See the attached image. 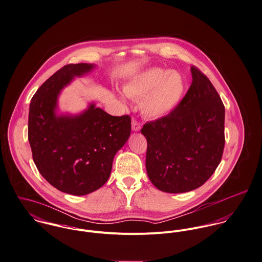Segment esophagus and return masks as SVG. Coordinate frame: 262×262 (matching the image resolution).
Returning <instances> with one entry per match:
<instances>
[{"mask_svg": "<svg viewBox=\"0 0 262 262\" xmlns=\"http://www.w3.org/2000/svg\"><path fill=\"white\" fill-rule=\"evenodd\" d=\"M141 123L137 120V119H133V121H132V128H133V130H135V132H138V130H140L141 129Z\"/></svg>", "mask_w": 262, "mask_h": 262, "instance_id": "34e87169", "label": "esophagus"}]
</instances>
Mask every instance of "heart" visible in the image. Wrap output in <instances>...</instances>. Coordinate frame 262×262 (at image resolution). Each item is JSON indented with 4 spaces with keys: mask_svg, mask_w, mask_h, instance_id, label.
I'll return each instance as SVG.
<instances>
[{
    "mask_svg": "<svg viewBox=\"0 0 262 262\" xmlns=\"http://www.w3.org/2000/svg\"><path fill=\"white\" fill-rule=\"evenodd\" d=\"M184 88V79L179 72L150 68L133 79L124 88V92L128 97L142 98L140 108L145 117L159 118L177 106Z\"/></svg>",
    "mask_w": 262,
    "mask_h": 262,
    "instance_id": "obj_1",
    "label": "heart"
}]
</instances>
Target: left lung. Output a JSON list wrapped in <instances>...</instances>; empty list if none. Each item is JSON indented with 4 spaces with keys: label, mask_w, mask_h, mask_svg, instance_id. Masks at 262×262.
<instances>
[{
    "label": "left lung",
    "mask_w": 262,
    "mask_h": 262,
    "mask_svg": "<svg viewBox=\"0 0 262 262\" xmlns=\"http://www.w3.org/2000/svg\"><path fill=\"white\" fill-rule=\"evenodd\" d=\"M192 83L174 110L145 122L146 173L159 190H195L213 174L225 145V107L209 78L191 67Z\"/></svg>",
    "instance_id": "1"
}]
</instances>
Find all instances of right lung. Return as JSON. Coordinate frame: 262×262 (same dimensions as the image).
<instances>
[{"mask_svg": "<svg viewBox=\"0 0 262 262\" xmlns=\"http://www.w3.org/2000/svg\"><path fill=\"white\" fill-rule=\"evenodd\" d=\"M92 68L86 63L63 66L38 88L30 103L28 140L39 173L59 191L76 196L105 184L115 155L132 129L128 115L114 117L94 104L78 117H56L60 90Z\"/></svg>", "mask_w": 262, "mask_h": 262, "instance_id": "right-lung-1", "label": "right lung"}]
</instances>
